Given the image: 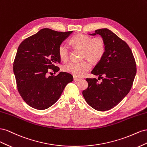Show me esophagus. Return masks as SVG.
<instances>
[{
	"mask_svg": "<svg viewBox=\"0 0 147 147\" xmlns=\"http://www.w3.org/2000/svg\"><path fill=\"white\" fill-rule=\"evenodd\" d=\"M74 81H79V80H81V79L74 76Z\"/></svg>",
	"mask_w": 147,
	"mask_h": 147,
	"instance_id": "obj_1",
	"label": "esophagus"
}]
</instances>
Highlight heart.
<instances>
[{
	"label": "heart",
	"mask_w": 147,
	"mask_h": 147,
	"mask_svg": "<svg viewBox=\"0 0 147 147\" xmlns=\"http://www.w3.org/2000/svg\"><path fill=\"white\" fill-rule=\"evenodd\" d=\"M70 42L74 47L82 49V58H87L93 63H97L101 60L105 53V44L100 37L92 38L89 36L78 34L71 37ZM58 53L61 60L66 61L69 54L68 46L65 43L60 44L58 48ZM90 68V62L86 60L70 62L63 67V69L65 72L77 78L84 76Z\"/></svg>",
	"instance_id": "obj_1"
}]
</instances>
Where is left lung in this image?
<instances>
[{
	"instance_id": "obj_1",
	"label": "left lung",
	"mask_w": 147,
	"mask_h": 147,
	"mask_svg": "<svg viewBox=\"0 0 147 147\" xmlns=\"http://www.w3.org/2000/svg\"><path fill=\"white\" fill-rule=\"evenodd\" d=\"M95 32L90 35L101 36L106 50L91 73L101 78L102 81L100 83L96 78H87L88 87L82 91V95L92 108L104 111L114 108L127 95L137 68L132 52L125 41L107 28Z\"/></svg>"
}]
</instances>
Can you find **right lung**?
Here are the masks:
<instances>
[{
  "instance_id": "right-lung-1",
  "label": "right lung",
  "mask_w": 147,
  "mask_h": 147,
  "mask_svg": "<svg viewBox=\"0 0 147 147\" xmlns=\"http://www.w3.org/2000/svg\"><path fill=\"white\" fill-rule=\"evenodd\" d=\"M73 31L42 29L20 44L13 62L17 89L24 101L37 110H45L59 99L65 87L72 82L69 73L47 76L49 69L60 70L58 48Z\"/></svg>"
}]
</instances>
